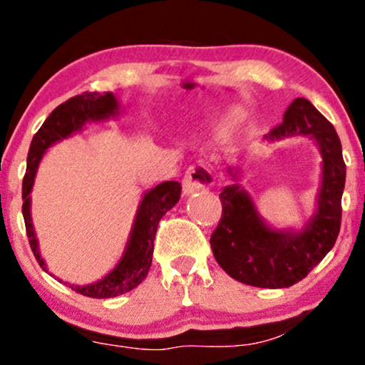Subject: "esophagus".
<instances>
[{"instance_id":"34e87169","label":"esophagus","mask_w":365,"mask_h":365,"mask_svg":"<svg viewBox=\"0 0 365 365\" xmlns=\"http://www.w3.org/2000/svg\"><path fill=\"white\" fill-rule=\"evenodd\" d=\"M207 185V171L200 166H190L183 178V194L190 195Z\"/></svg>"}]
</instances>
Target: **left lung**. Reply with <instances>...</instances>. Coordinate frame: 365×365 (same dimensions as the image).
<instances>
[{
  "mask_svg": "<svg viewBox=\"0 0 365 365\" xmlns=\"http://www.w3.org/2000/svg\"><path fill=\"white\" fill-rule=\"evenodd\" d=\"M309 138L322 155V183L316 209L299 230L270 226L258 212L253 197L238 183L241 168L226 173L235 183L219 194L222 216L210 236V248L230 277L253 287L282 289L299 282L327 257L340 232L345 163L341 143L330 122L306 98H296L282 124L263 135L267 143Z\"/></svg>",
  "mask_w": 365,
  "mask_h": 365,
  "instance_id": "left-lung-1",
  "label": "left lung"
}]
</instances>
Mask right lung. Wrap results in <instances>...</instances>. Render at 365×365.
I'll return each instance as SVG.
<instances>
[{"mask_svg":"<svg viewBox=\"0 0 365 365\" xmlns=\"http://www.w3.org/2000/svg\"><path fill=\"white\" fill-rule=\"evenodd\" d=\"M118 112H120V103H118L117 96L112 91L76 95L52 110L41 129L37 130V134L34 135L32 143H30L27 173L24 177V190H21V199H24L21 212H24L30 248H32L42 270L49 272L41 255V250H38V240L34 230L32 212H30V207H32L30 192L34 188L38 165H41L47 149L54 146L56 143L71 138L73 134L80 133L83 127L91 124V122H105L115 118ZM180 194H182V185L178 182H163L151 188V190L144 192L138 210H135V217L133 227H130L129 240L125 243V250L122 253L120 260L117 262V265L96 282L85 285L66 284L73 291L80 292L83 296L95 297V299L115 297L138 287L146 279L149 267H151L158 225H160L161 217L180 200Z\"/></svg>","mask_w":365,"mask_h":365,"instance_id":"right-lung-1","label":"right lung"}]
</instances>
